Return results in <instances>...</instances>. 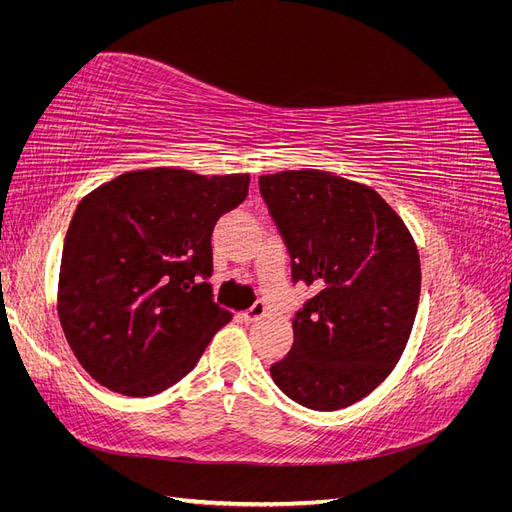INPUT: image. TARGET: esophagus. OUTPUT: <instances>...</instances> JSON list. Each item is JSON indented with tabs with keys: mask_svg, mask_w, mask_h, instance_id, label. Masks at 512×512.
<instances>
[{
	"mask_svg": "<svg viewBox=\"0 0 512 512\" xmlns=\"http://www.w3.org/2000/svg\"><path fill=\"white\" fill-rule=\"evenodd\" d=\"M265 314H267V305L258 301V303H254L250 309H247V312H243L239 318H241L245 324H252V322L260 320Z\"/></svg>",
	"mask_w": 512,
	"mask_h": 512,
	"instance_id": "34e87169",
	"label": "esophagus"
}]
</instances>
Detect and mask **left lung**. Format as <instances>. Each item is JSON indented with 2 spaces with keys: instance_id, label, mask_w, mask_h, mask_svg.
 <instances>
[{
  "instance_id": "8db88e82",
  "label": "left lung",
  "mask_w": 512,
  "mask_h": 512,
  "mask_svg": "<svg viewBox=\"0 0 512 512\" xmlns=\"http://www.w3.org/2000/svg\"><path fill=\"white\" fill-rule=\"evenodd\" d=\"M258 185L292 282L318 290L294 314V344L271 376L305 408L352 406L391 374L410 339L421 297L416 243L367 185L314 168L262 175Z\"/></svg>"
}]
</instances>
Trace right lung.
I'll return each instance as SVG.
<instances>
[{
  "mask_svg": "<svg viewBox=\"0 0 512 512\" xmlns=\"http://www.w3.org/2000/svg\"><path fill=\"white\" fill-rule=\"evenodd\" d=\"M250 175L181 168L123 173L76 207L59 269L57 314L87 374L128 397L188 376L232 314L213 301L211 235Z\"/></svg>",
  "mask_w": 512,
  "mask_h": 512,
  "instance_id": "right-lung-1",
  "label": "right lung"
}]
</instances>
